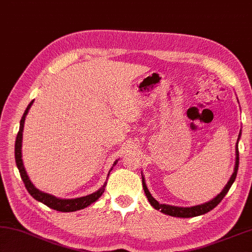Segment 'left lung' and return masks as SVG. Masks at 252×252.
Segmentation results:
<instances>
[{
    "label": "left lung",
    "mask_w": 252,
    "mask_h": 252,
    "mask_svg": "<svg viewBox=\"0 0 252 252\" xmlns=\"http://www.w3.org/2000/svg\"><path fill=\"white\" fill-rule=\"evenodd\" d=\"M239 138H240V133H239V135H238V139H239ZM238 166H239V151H238V142H237L235 172L231 175L229 182L227 183V185L225 186V189L221 190L220 194H218L216 197H215L212 200H209L208 203L194 206V207H176V206L159 204L158 202H157V200H155L152 197V195L150 194L148 187H146V185H145V182H144V178L143 177H142V184H143V189H144V193L146 195V197H148L150 204L152 205L155 209H159L162 213L166 214V215H170V216H173V217H181V218L195 217V216H199V215H204L206 213H208L209 210H212L213 208L216 207V206L221 202V199L225 197L226 194L228 193V190L230 189L232 183H234L235 180H236L237 172H238Z\"/></svg>",
    "instance_id": "obj_1"
}]
</instances>
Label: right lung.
Segmentation results:
<instances>
[{
  "instance_id": "obj_1",
  "label": "right lung",
  "mask_w": 252,
  "mask_h": 252,
  "mask_svg": "<svg viewBox=\"0 0 252 252\" xmlns=\"http://www.w3.org/2000/svg\"><path fill=\"white\" fill-rule=\"evenodd\" d=\"M33 102H34V100L29 104V106H27L24 114H23L22 120L20 123V131H18L17 136H16V141H15V162H16L18 171H20L22 180L25 184L26 189L31 194V196H33L36 200H38V202L48 206L49 208L58 210V212H63V213L76 212V210L85 208V207H87V206H89L90 204L94 203L95 200H97L100 196L103 194L104 187H106L107 183L99 190L94 191V193L90 194L88 196H84V197H79V198H75V199H61V198L55 197V196H53V195H49V194L44 193V191L38 190L33 185V183L30 181L29 176H27L26 171L24 168V164H23V161H22V139H23V127H24L25 117H26L27 112H29L31 106L33 104ZM117 162L118 161L114 162V164H117Z\"/></svg>"
}]
</instances>
